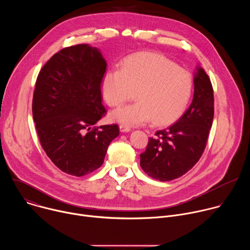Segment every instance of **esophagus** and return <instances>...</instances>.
Masks as SVG:
<instances>
[{"mask_svg":"<svg viewBox=\"0 0 250 250\" xmlns=\"http://www.w3.org/2000/svg\"><path fill=\"white\" fill-rule=\"evenodd\" d=\"M120 131L121 132H129L130 131V127L126 126V125H120Z\"/></svg>","mask_w":250,"mask_h":250,"instance_id":"obj_1","label":"esophagus"}]
</instances>
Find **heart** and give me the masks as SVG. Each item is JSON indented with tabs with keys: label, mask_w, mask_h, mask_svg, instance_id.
Here are the masks:
<instances>
[{
	"label": "heart",
	"mask_w": 250,
	"mask_h": 250,
	"mask_svg": "<svg viewBox=\"0 0 250 250\" xmlns=\"http://www.w3.org/2000/svg\"><path fill=\"white\" fill-rule=\"evenodd\" d=\"M188 71L165 56L140 52L126 57L121 70H108L101 82L102 95L111 106L125 103L135 92L137 102L111 113V120L124 125L138 126L151 121L156 125L174 122L185 110L192 93Z\"/></svg>",
	"instance_id": "b5f03b06"
}]
</instances>
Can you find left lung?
Wrapping results in <instances>:
<instances>
[{
  "label": "left lung",
  "mask_w": 250,
  "mask_h": 250,
  "mask_svg": "<svg viewBox=\"0 0 250 250\" xmlns=\"http://www.w3.org/2000/svg\"><path fill=\"white\" fill-rule=\"evenodd\" d=\"M194 96L184 115L150 137L140 154V166L159 181H171L188 172L201 158L213 119V91L205 70L194 72Z\"/></svg>",
  "instance_id": "left-lung-1"
}]
</instances>
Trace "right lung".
<instances>
[{
  "instance_id": "add662e5",
  "label": "right lung",
  "mask_w": 250,
  "mask_h": 250,
  "mask_svg": "<svg viewBox=\"0 0 250 250\" xmlns=\"http://www.w3.org/2000/svg\"><path fill=\"white\" fill-rule=\"evenodd\" d=\"M105 69L100 49L78 44L55 53L38 76L32 99L35 127L47 156L67 174L81 177L101 167L120 133L117 125L91 129L105 114L101 94Z\"/></svg>"
}]
</instances>
